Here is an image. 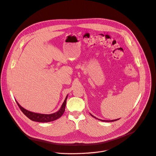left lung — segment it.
Returning a JSON list of instances; mask_svg holds the SVG:
<instances>
[{
	"mask_svg": "<svg viewBox=\"0 0 156 156\" xmlns=\"http://www.w3.org/2000/svg\"><path fill=\"white\" fill-rule=\"evenodd\" d=\"M94 118H95V119H98V120H99V121H102V122H114V121H117V120H119V119H114V120H111V121H106V120H102V119H98V118H96L95 117V116H94L93 115H92L91 114H90Z\"/></svg>",
	"mask_w": 156,
	"mask_h": 156,
	"instance_id": "8db88e82",
	"label": "left lung"
}]
</instances>
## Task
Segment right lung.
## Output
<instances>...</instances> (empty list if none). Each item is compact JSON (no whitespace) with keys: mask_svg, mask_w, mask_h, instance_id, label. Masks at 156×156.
<instances>
[{"mask_svg":"<svg viewBox=\"0 0 156 156\" xmlns=\"http://www.w3.org/2000/svg\"><path fill=\"white\" fill-rule=\"evenodd\" d=\"M68 95H67V96L61 106L60 109L57 111L56 112H54L53 114H39V113H35L31 111H29L26 109L22 107L17 101L16 102L19 107L21 111L23 113V114H25L29 119L35 122H52L54 121H55V120L58 119V118L61 117L62 114H64L65 111V108H66V101L67 99Z\"/></svg>","mask_w":156,"mask_h":156,"instance_id":"obj_1","label":"right lung"}]
</instances>
